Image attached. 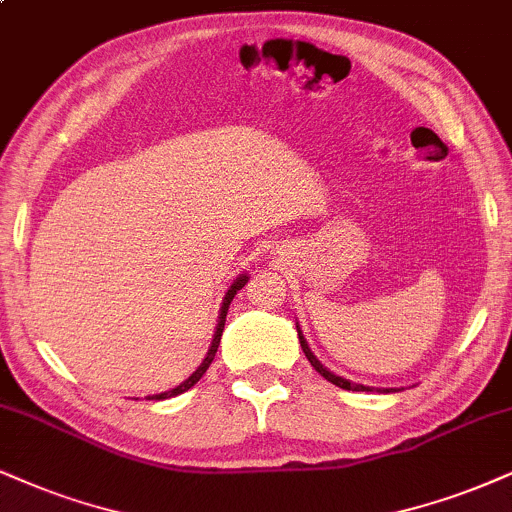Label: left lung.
<instances>
[{
	"label": "left lung",
	"mask_w": 512,
	"mask_h": 512,
	"mask_svg": "<svg viewBox=\"0 0 512 512\" xmlns=\"http://www.w3.org/2000/svg\"><path fill=\"white\" fill-rule=\"evenodd\" d=\"M296 332H299V344H301V349H304V353H306V358H308V363L313 365L315 368V372H320V375L325 377L327 382H332V384H337V387H342V389H346V391H372L375 387H365V384H358V382H351V380H346V377H339V375H334L332 370H327L323 363L318 361V358H315V353L311 351V346H308V342H306V337H304V332H301V327H299V323H296ZM377 391H384V394H389V391H399V389H377Z\"/></svg>",
	"instance_id": "left-lung-1"
}]
</instances>
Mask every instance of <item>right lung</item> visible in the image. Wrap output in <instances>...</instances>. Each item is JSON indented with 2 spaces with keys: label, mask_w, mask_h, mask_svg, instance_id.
<instances>
[{
  "label": "right lung",
  "mask_w": 512,
  "mask_h": 512,
  "mask_svg": "<svg viewBox=\"0 0 512 512\" xmlns=\"http://www.w3.org/2000/svg\"><path fill=\"white\" fill-rule=\"evenodd\" d=\"M246 282H249V275L242 273V275H237L235 280H232V285H230V287H227V292H225V296H223V304H220V311H218V325H216V332H213L211 346H208V353L204 356V361H201L199 368L194 370L192 375H189L187 380L182 382V384H178V387H175V389H168V391H161V394L147 396L149 401H163V399H170V396L185 394L187 389H192L194 384H197V382L201 380V377H204V372L208 370V365L213 363V356H216L218 344H220V337H223V327H225V315H227V308H230L232 299H235V294L239 292V289H242V287L246 285Z\"/></svg>",
  "instance_id": "add662e5"
}]
</instances>
